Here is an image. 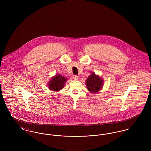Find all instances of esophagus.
Masks as SVG:
<instances>
[{
    "mask_svg": "<svg viewBox=\"0 0 151 151\" xmlns=\"http://www.w3.org/2000/svg\"><path fill=\"white\" fill-rule=\"evenodd\" d=\"M73 79H74V80H77L78 79V77L77 76H76V75H74L73 77Z\"/></svg>",
    "mask_w": 151,
    "mask_h": 151,
    "instance_id": "34e87169",
    "label": "esophagus"
}]
</instances>
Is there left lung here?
Returning a JSON list of instances; mask_svg holds the SVG:
<instances>
[{"mask_svg":"<svg viewBox=\"0 0 151 151\" xmlns=\"http://www.w3.org/2000/svg\"><path fill=\"white\" fill-rule=\"evenodd\" d=\"M104 80L94 72H91V75L87 78L86 84L88 90L92 93L99 92L104 86Z\"/></svg>","mask_w":151,"mask_h":151,"instance_id":"1","label":"left lung"}]
</instances>
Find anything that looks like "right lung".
Masks as SVG:
<instances>
[{
  "label": "right lung",
  "instance_id": "right-lung-1",
  "mask_svg": "<svg viewBox=\"0 0 151 151\" xmlns=\"http://www.w3.org/2000/svg\"><path fill=\"white\" fill-rule=\"evenodd\" d=\"M68 80V78L57 74L52 77L47 83L49 89L52 91H59L64 88L65 84Z\"/></svg>",
  "mask_w": 151,
  "mask_h": 151
}]
</instances>
